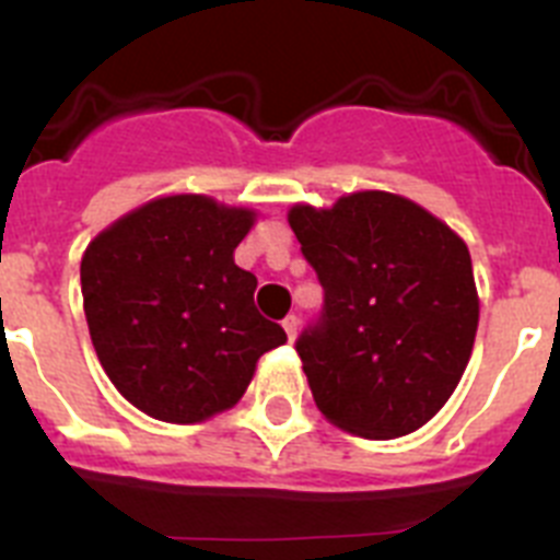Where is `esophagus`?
<instances>
[{
  "mask_svg": "<svg viewBox=\"0 0 560 560\" xmlns=\"http://www.w3.org/2000/svg\"><path fill=\"white\" fill-rule=\"evenodd\" d=\"M296 328H300V319H296L294 314H289L283 319V330H285V336H289L291 341H294V336H296Z\"/></svg>",
  "mask_w": 560,
  "mask_h": 560,
  "instance_id": "1",
  "label": "esophagus"
}]
</instances>
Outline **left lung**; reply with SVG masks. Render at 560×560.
<instances>
[{
    "mask_svg": "<svg viewBox=\"0 0 560 560\" xmlns=\"http://www.w3.org/2000/svg\"><path fill=\"white\" fill-rule=\"evenodd\" d=\"M289 224L325 291L323 314L296 339L319 412L368 440L420 429L471 359L479 296L465 241L384 190L330 210L296 205Z\"/></svg>",
    "mask_w": 560,
    "mask_h": 560,
    "instance_id": "1",
    "label": "left lung"
}]
</instances>
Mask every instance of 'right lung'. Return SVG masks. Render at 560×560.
I'll return each mask as SVG.
<instances>
[{"label":"right lung","mask_w":560,"mask_h":560,"mask_svg":"<svg viewBox=\"0 0 560 560\" xmlns=\"http://www.w3.org/2000/svg\"><path fill=\"white\" fill-rule=\"evenodd\" d=\"M255 212L210 196H162L86 246L89 336L126 400L165 423L235 407L257 359L285 330L255 308L257 277L235 266Z\"/></svg>","instance_id":"right-lung-1"}]
</instances>
